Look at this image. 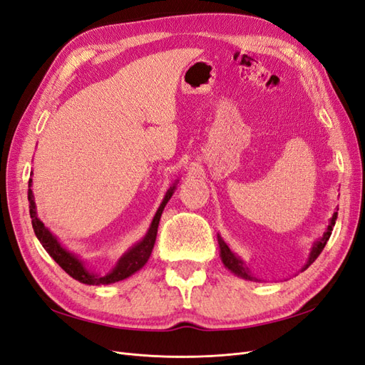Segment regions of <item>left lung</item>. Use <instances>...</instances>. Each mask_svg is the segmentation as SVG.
Listing matches in <instances>:
<instances>
[{"instance_id":"8db88e82","label":"left lung","mask_w":365,"mask_h":365,"mask_svg":"<svg viewBox=\"0 0 365 365\" xmlns=\"http://www.w3.org/2000/svg\"><path fill=\"white\" fill-rule=\"evenodd\" d=\"M336 216H338V213L335 212L334 216H332V219H330V224L327 225V230L324 231L323 237L318 239V240L315 242V244H314V247H312V250H311V254H309V259H307L306 264L303 267V271L307 269L309 267H311V264L317 260V257L319 256V254H322V251H323V248L326 247L330 235H332V230H334V225H335ZM217 242H219V248H220V259H222L225 267H227L231 272H235L236 275H239V277H242V279H245V280H256V279H254L252 275L250 274V269L245 267V263L242 262V260L236 256V254L228 248V245L222 240V237L217 236Z\"/></svg>"}]
</instances>
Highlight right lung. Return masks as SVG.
I'll list each match as a JSON object with an SVG mask.
<instances>
[{
  "mask_svg": "<svg viewBox=\"0 0 365 365\" xmlns=\"http://www.w3.org/2000/svg\"><path fill=\"white\" fill-rule=\"evenodd\" d=\"M31 185V180L29 181V187ZM176 189V184H173L170 189L165 193L164 200L161 202V205L158 207L155 216L152 219V224L148 230L146 236L143 237L138 244H135L132 248H129L123 256L120 257V260L117 262L115 267L113 268L111 272H108L105 275H97L91 271H88L85 268L83 262L76 257L74 254H71L70 251L65 250L59 240L54 237L50 230L46 228L41 222V219L36 215V205H35V197H33V192L31 189H29V208H30V217H31V225L33 230H35V235L39 239V242L42 244L43 250H46L50 256L53 257V260L56 262L59 267L67 272L68 275H71L73 279L79 280L81 283L85 284H109V283H115L120 280L128 279L129 275H132L134 272H137L138 269H141L145 267L146 262L150 257V252L153 250V245H155V239H157V231H158V224H160V217L163 215V210L165 207V204L169 202V200L172 197L173 192Z\"/></svg>",
  "mask_w": 365,
  "mask_h": 365,
  "instance_id": "add662e5",
  "label": "right lung"
}]
</instances>
